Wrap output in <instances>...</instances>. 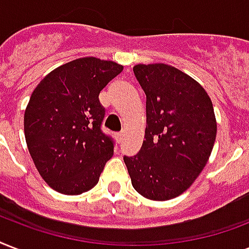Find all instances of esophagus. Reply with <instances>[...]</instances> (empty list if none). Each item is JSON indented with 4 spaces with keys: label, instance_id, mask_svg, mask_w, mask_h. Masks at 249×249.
<instances>
[{
    "label": "esophagus",
    "instance_id": "esophagus-1",
    "mask_svg": "<svg viewBox=\"0 0 249 249\" xmlns=\"http://www.w3.org/2000/svg\"><path fill=\"white\" fill-rule=\"evenodd\" d=\"M124 136H125V133H124V132L117 133V141H119V142H123V140H124Z\"/></svg>",
    "mask_w": 249,
    "mask_h": 249
}]
</instances>
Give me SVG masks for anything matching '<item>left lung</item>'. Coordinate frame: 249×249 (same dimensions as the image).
I'll return each mask as SVG.
<instances>
[{"instance_id":"1","label":"left lung","mask_w":249,"mask_h":249,"mask_svg":"<svg viewBox=\"0 0 249 249\" xmlns=\"http://www.w3.org/2000/svg\"><path fill=\"white\" fill-rule=\"evenodd\" d=\"M133 71L146 94L145 140L124 162L141 196L172 200L195 183L212 154L213 103L196 79L174 66L138 64Z\"/></svg>"}]
</instances>
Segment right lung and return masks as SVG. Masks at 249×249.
Returning <instances> with one entry per match:
<instances>
[{"label": "right lung", "instance_id": "1", "mask_svg": "<svg viewBox=\"0 0 249 249\" xmlns=\"http://www.w3.org/2000/svg\"><path fill=\"white\" fill-rule=\"evenodd\" d=\"M124 66L82 57L47 74L24 111V137L36 170L62 195L94 188L113 155V142L100 125V91Z\"/></svg>", "mask_w": 249, "mask_h": 249}]
</instances>
